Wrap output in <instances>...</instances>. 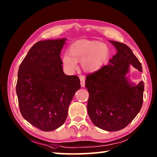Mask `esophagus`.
I'll list each match as a JSON object with an SVG mask.
<instances>
[{
	"label": "esophagus",
	"mask_w": 157,
	"mask_h": 157,
	"mask_svg": "<svg viewBox=\"0 0 157 157\" xmlns=\"http://www.w3.org/2000/svg\"><path fill=\"white\" fill-rule=\"evenodd\" d=\"M80 84H81V86L82 87H84V86H85V79L83 77H80Z\"/></svg>",
	"instance_id": "obj_1"
}]
</instances>
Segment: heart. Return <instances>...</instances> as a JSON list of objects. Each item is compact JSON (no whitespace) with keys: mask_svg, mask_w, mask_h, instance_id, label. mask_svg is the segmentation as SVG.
Wrapping results in <instances>:
<instances>
[{"mask_svg":"<svg viewBox=\"0 0 157 157\" xmlns=\"http://www.w3.org/2000/svg\"><path fill=\"white\" fill-rule=\"evenodd\" d=\"M109 47L98 40H79L73 42L69 47V53L62 56L63 66L67 71L72 73L77 68V62H81L83 71L94 73L105 66L110 57Z\"/></svg>","mask_w":157,"mask_h":157,"instance_id":"heart-1","label":"heart"}]
</instances>
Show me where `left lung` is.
I'll list each match as a JSON object with an SVG mask.
<instances>
[{
  "mask_svg": "<svg viewBox=\"0 0 157 157\" xmlns=\"http://www.w3.org/2000/svg\"><path fill=\"white\" fill-rule=\"evenodd\" d=\"M117 51L100 71L86 77L89 94L88 114L97 127L108 131L125 128L140 112L143 102L144 82L137 85L126 77L130 66L143 72L140 61L126 44L110 41Z\"/></svg>",
  "mask_w": 157,
  "mask_h": 157,
  "instance_id": "8db88e82",
  "label": "left lung"
}]
</instances>
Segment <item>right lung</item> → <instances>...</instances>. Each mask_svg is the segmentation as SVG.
<instances>
[{"instance_id": "add662e5", "label": "right lung", "mask_w": 157, "mask_h": 157, "mask_svg": "<svg viewBox=\"0 0 157 157\" xmlns=\"http://www.w3.org/2000/svg\"><path fill=\"white\" fill-rule=\"evenodd\" d=\"M66 40L38 42L19 66L16 85L19 110L27 121L43 131L63 125L81 86L78 76L63 71L60 55Z\"/></svg>"}]
</instances>
